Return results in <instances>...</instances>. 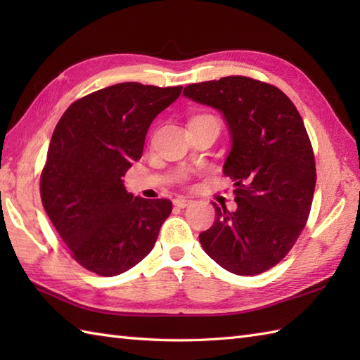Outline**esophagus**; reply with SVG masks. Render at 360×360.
<instances>
[{
	"label": "esophagus",
	"mask_w": 360,
	"mask_h": 360,
	"mask_svg": "<svg viewBox=\"0 0 360 360\" xmlns=\"http://www.w3.org/2000/svg\"><path fill=\"white\" fill-rule=\"evenodd\" d=\"M192 202L190 200H187V198H182V196H179V198H176V200H173V204L176 205V207H181V209H184V207H187V205Z\"/></svg>",
	"instance_id": "esophagus-1"
}]
</instances>
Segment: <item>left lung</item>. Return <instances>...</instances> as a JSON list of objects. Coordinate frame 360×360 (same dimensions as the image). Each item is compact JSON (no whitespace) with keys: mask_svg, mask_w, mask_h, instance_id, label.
<instances>
[{"mask_svg":"<svg viewBox=\"0 0 360 360\" xmlns=\"http://www.w3.org/2000/svg\"><path fill=\"white\" fill-rule=\"evenodd\" d=\"M190 101L218 110L231 134L223 172L235 182L236 210L215 202V223L200 233L212 259L236 275L271 269L307 224L316 162L307 128L289 97L243 75L193 83Z\"/></svg>","mask_w":360,"mask_h":360,"instance_id":"8db88e82","label":"left lung"}]
</instances>
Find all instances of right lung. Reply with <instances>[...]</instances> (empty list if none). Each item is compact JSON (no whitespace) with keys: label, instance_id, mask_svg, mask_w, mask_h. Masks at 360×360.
<instances>
[{"label":"right lung","instance_id":"right-lung-1","mask_svg":"<svg viewBox=\"0 0 360 360\" xmlns=\"http://www.w3.org/2000/svg\"><path fill=\"white\" fill-rule=\"evenodd\" d=\"M182 86L117 83L75 101L53 129L41 173L43 207L85 269L114 277L147 257L172 201L127 192L124 179L145 136Z\"/></svg>","mask_w":360,"mask_h":360}]
</instances>
